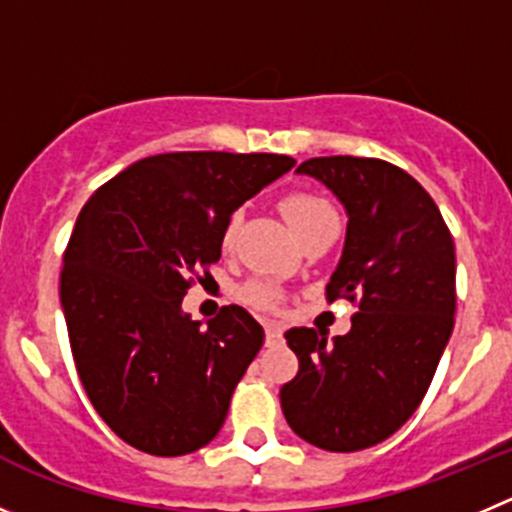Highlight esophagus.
<instances>
[{
    "label": "esophagus",
    "instance_id": "obj_1",
    "mask_svg": "<svg viewBox=\"0 0 512 512\" xmlns=\"http://www.w3.org/2000/svg\"><path fill=\"white\" fill-rule=\"evenodd\" d=\"M264 329H266V347H276V344H281V337H284L281 324H276V321H266Z\"/></svg>",
    "mask_w": 512,
    "mask_h": 512
}]
</instances>
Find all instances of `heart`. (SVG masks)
<instances>
[{"mask_svg":"<svg viewBox=\"0 0 512 512\" xmlns=\"http://www.w3.org/2000/svg\"><path fill=\"white\" fill-rule=\"evenodd\" d=\"M281 213H284L286 221L291 223L296 233L301 238H309L316 228L326 226V223H337V213H334L332 203L326 198L316 196L311 191H291L286 193L279 201ZM238 226H241V213H231L223 223L221 231V246L231 248L236 241ZM238 299L243 304L253 306V309L261 311H276L281 306V289L269 279H253L238 289Z\"/></svg>","mask_w":512,"mask_h":512,"instance_id":"obj_1","label":"heart"}]
</instances>
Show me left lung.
<instances>
[{"instance_id": "obj_1", "label": "left lung", "mask_w": 512, "mask_h": 512, "mask_svg": "<svg viewBox=\"0 0 512 512\" xmlns=\"http://www.w3.org/2000/svg\"><path fill=\"white\" fill-rule=\"evenodd\" d=\"M296 170L347 208L326 301L359 311L334 342L306 326L284 334L299 372L281 387V410L301 440L357 452L394 435L430 389L455 324V243L430 193L387 160L329 155Z\"/></svg>"}]
</instances>
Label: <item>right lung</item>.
<instances>
[{"label":"right lung","instance_id":"obj_1","mask_svg":"<svg viewBox=\"0 0 512 512\" xmlns=\"http://www.w3.org/2000/svg\"><path fill=\"white\" fill-rule=\"evenodd\" d=\"M296 160L274 153H163L107 180L72 228L60 301L72 359L97 415L158 457L201 450L264 344L243 306L201 326L180 311L213 279L226 218Z\"/></svg>","mask_w":512,"mask_h":512}]
</instances>
